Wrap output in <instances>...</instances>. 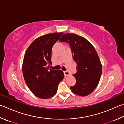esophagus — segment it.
<instances>
[{
	"label": "esophagus",
	"instance_id": "esophagus-1",
	"mask_svg": "<svg viewBox=\"0 0 124 124\" xmlns=\"http://www.w3.org/2000/svg\"><path fill=\"white\" fill-rule=\"evenodd\" d=\"M64 76H68L70 75V73L68 71H64Z\"/></svg>",
	"mask_w": 124,
	"mask_h": 124
}]
</instances>
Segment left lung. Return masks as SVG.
<instances>
[{
	"label": "left lung",
	"mask_w": 124,
	"mask_h": 124,
	"mask_svg": "<svg viewBox=\"0 0 124 124\" xmlns=\"http://www.w3.org/2000/svg\"><path fill=\"white\" fill-rule=\"evenodd\" d=\"M60 41L70 45L77 64V72L73 75L76 82L70 87L71 92L81 96L88 95L98 86L102 73V65L95 48L85 38L75 33H65Z\"/></svg>",
	"instance_id": "left-lung-1"
}]
</instances>
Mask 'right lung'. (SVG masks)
Listing matches in <instances>:
<instances>
[{"label":"right lung","mask_w":124,"mask_h":124,"mask_svg":"<svg viewBox=\"0 0 124 124\" xmlns=\"http://www.w3.org/2000/svg\"><path fill=\"white\" fill-rule=\"evenodd\" d=\"M63 32L49 33L37 38L25 53L22 65L23 76L31 92L37 97L46 99L55 95L58 85L64 78L61 70L49 69L51 50Z\"/></svg>","instance_id":"right-lung-1"}]
</instances>
